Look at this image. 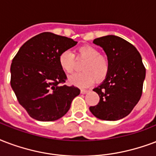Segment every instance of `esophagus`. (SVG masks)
<instances>
[{
  "label": "esophagus",
  "mask_w": 156,
  "mask_h": 156,
  "mask_svg": "<svg viewBox=\"0 0 156 156\" xmlns=\"http://www.w3.org/2000/svg\"><path fill=\"white\" fill-rule=\"evenodd\" d=\"M87 91H88L87 90H84V89H82V90H81V93H82V94H86Z\"/></svg>",
  "instance_id": "34e87169"
}]
</instances>
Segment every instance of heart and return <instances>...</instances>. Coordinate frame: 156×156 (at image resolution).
Masks as SVG:
<instances>
[{
  "mask_svg": "<svg viewBox=\"0 0 156 156\" xmlns=\"http://www.w3.org/2000/svg\"><path fill=\"white\" fill-rule=\"evenodd\" d=\"M77 55L85 59L81 67L83 72L73 73L68 78L70 85L80 88H87L91 86L97 79L101 82L106 78L110 71V62L106 56L100 55L99 51L93 46H84L78 50ZM60 67L67 73H71L73 70L74 55L69 50L61 52L59 56Z\"/></svg>",
  "mask_w": 156,
  "mask_h": 156,
  "instance_id": "obj_1",
  "label": "heart"
}]
</instances>
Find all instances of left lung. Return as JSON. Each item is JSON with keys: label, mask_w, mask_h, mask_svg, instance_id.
Masks as SVG:
<instances>
[{"label": "left lung", "mask_w": 156, "mask_h": 156, "mask_svg": "<svg viewBox=\"0 0 156 156\" xmlns=\"http://www.w3.org/2000/svg\"><path fill=\"white\" fill-rule=\"evenodd\" d=\"M93 43L104 50L110 71L93 89L99 95L100 101L89 110L102 120H119L130 114L141 98L146 69L136 47L122 37L105 36L94 39Z\"/></svg>", "instance_id": "left-lung-1"}]
</instances>
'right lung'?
I'll use <instances>...</instances> for the list:
<instances>
[{
	"instance_id": "obj_1",
	"label": "right lung",
	"mask_w": 156,
	"mask_h": 156,
	"mask_svg": "<svg viewBox=\"0 0 156 156\" xmlns=\"http://www.w3.org/2000/svg\"><path fill=\"white\" fill-rule=\"evenodd\" d=\"M78 43L73 39L46 32L33 37L19 50L10 66V85L31 117L48 122L69 111L80 90L60 86L67 78L59 64L61 52Z\"/></svg>"
}]
</instances>
